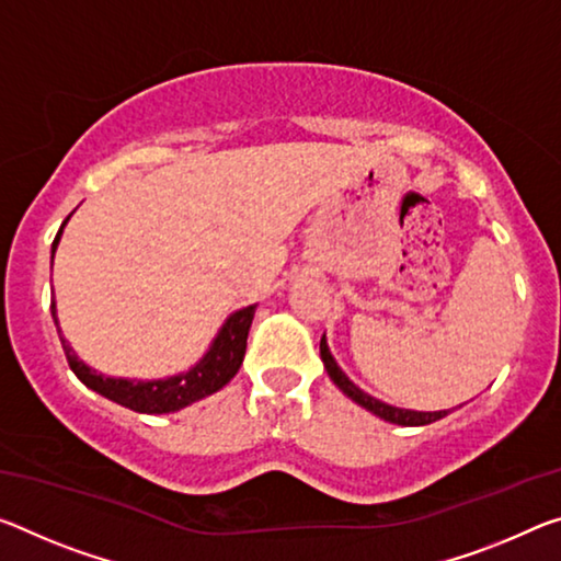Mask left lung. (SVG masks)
I'll use <instances>...</instances> for the list:
<instances>
[{
	"label": "left lung",
	"mask_w": 561,
	"mask_h": 561,
	"mask_svg": "<svg viewBox=\"0 0 561 561\" xmlns=\"http://www.w3.org/2000/svg\"><path fill=\"white\" fill-rule=\"evenodd\" d=\"M319 354H322V362H324V369H327L329 379H332L334 385L340 387L354 404L364 407L367 412L379 416V420H385L389 424H399V426H424V424H432V422H437V420H442V416L449 414V409H442V412H414V409H399V407L381 402V399H377V397L367 394L364 389H359L350 377L344 375L340 364H336V359L332 357V352H329V344H327L324 334H322V342H319Z\"/></svg>",
	"instance_id": "obj_1"
}]
</instances>
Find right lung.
<instances>
[{
    "label": "right lung",
    "instance_id": "obj_1",
    "mask_svg": "<svg viewBox=\"0 0 561 561\" xmlns=\"http://www.w3.org/2000/svg\"><path fill=\"white\" fill-rule=\"evenodd\" d=\"M69 217L61 221L55 242H51V262H55V252ZM254 312H256V305H249L229 314L225 319V324L219 327L215 340H211L209 350L204 352L186 371H180V375H172V377H162V379H124V377H106L102 371L92 369L87 362L77 357V352L69 346V342L65 340V334H61L59 329L57 301H51V317H55L61 346H65L69 367H72L79 381L92 389V392L112 399V402H117L139 414L180 412V409L199 402V399L219 392L221 387H227L229 381L234 379L239 367H242V359L247 352V336H249V327H252Z\"/></svg>",
    "mask_w": 561,
    "mask_h": 561
}]
</instances>
